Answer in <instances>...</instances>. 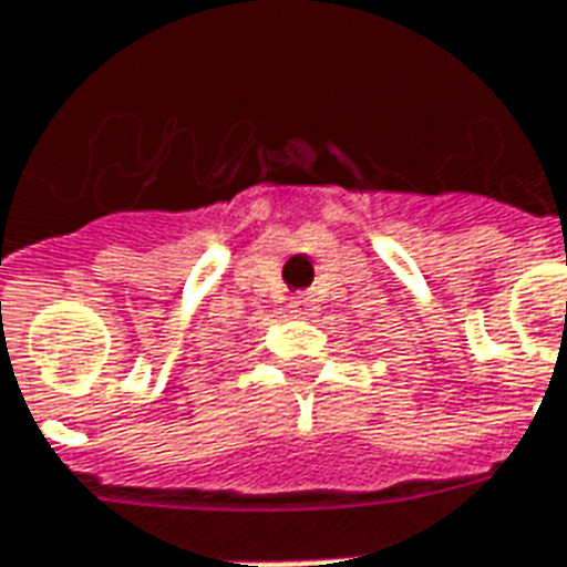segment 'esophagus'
Wrapping results in <instances>:
<instances>
[{
    "label": "esophagus",
    "mask_w": 567,
    "mask_h": 567,
    "mask_svg": "<svg viewBox=\"0 0 567 567\" xmlns=\"http://www.w3.org/2000/svg\"><path fill=\"white\" fill-rule=\"evenodd\" d=\"M291 312H295L297 318H312L318 312L316 297H312V295H297L295 300H291Z\"/></svg>",
    "instance_id": "34e87169"
}]
</instances>
